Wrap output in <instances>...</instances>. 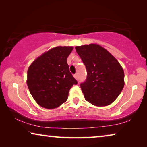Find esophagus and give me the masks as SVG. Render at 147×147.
Segmentation results:
<instances>
[{
    "instance_id": "34e87169",
    "label": "esophagus",
    "mask_w": 147,
    "mask_h": 147,
    "mask_svg": "<svg viewBox=\"0 0 147 147\" xmlns=\"http://www.w3.org/2000/svg\"><path fill=\"white\" fill-rule=\"evenodd\" d=\"M74 78H75L76 80H77V79H78V75H77V74H74Z\"/></svg>"
}]
</instances>
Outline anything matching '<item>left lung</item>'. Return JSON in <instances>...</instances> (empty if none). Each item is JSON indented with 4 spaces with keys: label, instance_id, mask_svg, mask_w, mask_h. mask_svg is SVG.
I'll list each match as a JSON object with an SVG mask.
<instances>
[{
    "label": "left lung",
    "instance_id": "obj_1",
    "mask_svg": "<svg viewBox=\"0 0 147 147\" xmlns=\"http://www.w3.org/2000/svg\"><path fill=\"white\" fill-rule=\"evenodd\" d=\"M86 65L88 76L80 87L86 100L96 106H105L116 100L124 86V73L115 57L95 43L75 47Z\"/></svg>",
    "mask_w": 147,
    "mask_h": 147
}]
</instances>
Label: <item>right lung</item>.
Masks as SVG:
<instances>
[{
    "instance_id": "add662e5",
    "label": "right lung",
    "mask_w": 147,
    "mask_h": 147,
    "mask_svg": "<svg viewBox=\"0 0 147 147\" xmlns=\"http://www.w3.org/2000/svg\"><path fill=\"white\" fill-rule=\"evenodd\" d=\"M73 47L58 46L45 52L29 66L26 83L32 97L47 109L58 108L65 102L73 84L67 59Z\"/></svg>"
}]
</instances>
